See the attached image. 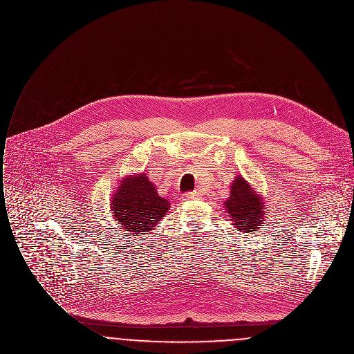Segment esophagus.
<instances>
[{
    "instance_id": "esophagus-1",
    "label": "esophagus",
    "mask_w": 354,
    "mask_h": 354,
    "mask_svg": "<svg viewBox=\"0 0 354 354\" xmlns=\"http://www.w3.org/2000/svg\"><path fill=\"white\" fill-rule=\"evenodd\" d=\"M196 198H199V192H196V191L184 194V199H185V201H191V199H196Z\"/></svg>"
}]
</instances>
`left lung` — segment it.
Masks as SVG:
<instances>
[{
    "instance_id": "obj_1",
    "label": "left lung",
    "mask_w": 354,
    "mask_h": 354,
    "mask_svg": "<svg viewBox=\"0 0 354 354\" xmlns=\"http://www.w3.org/2000/svg\"><path fill=\"white\" fill-rule=\"evenodd\" d=\"M224 207L231 216L232 225L243 234H251L259 230L266 218L262 198L241 176L234 180L231 195L225 201Z\"/></svg>"
}]
</instances>
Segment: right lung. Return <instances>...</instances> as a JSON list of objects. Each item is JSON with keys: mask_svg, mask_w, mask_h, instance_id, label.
Masks as SVG:
<instances>
[{"mask_svg": "<svg viewBox=\"0 0 354 354\" xmlns=\"http://www.w3.org/2000/svg\"><path fill=\"white\" fill-rule=\"evenodd\" d=\"M169 207L170 202L158 195L145 173L124 177L111 198L113 221L119 224L122 232L133 236L151 232L167 214Z\"/></svg>", "mask_w": 354, "mask_h": 354, "instance_id": "right-lung-1", "label": "right lung"}]
</instances>
